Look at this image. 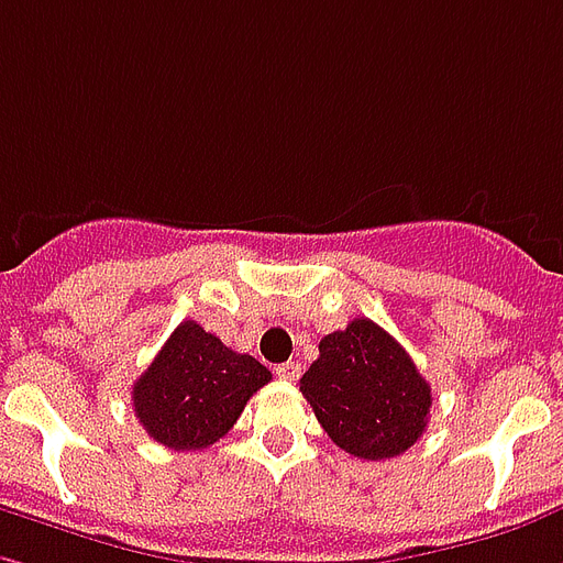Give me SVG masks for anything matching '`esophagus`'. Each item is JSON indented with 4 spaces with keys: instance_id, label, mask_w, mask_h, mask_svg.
Instances as JSON below:
<instances>
[{
    "instance_id": "1",
    "label": "esophagus",
    "mask_w": 563,
    "mask_h": 563,
    "mask_svg": "<svg viewBox=\"0 0 563 563\" xmlns=\"http://www.w3.org/2000/svg\"><path fill=\"white\" fill-rule=\"evenodd\" d=\"M277 376L286 378V382H295V378L301 376V364L298 361H286V364L277 366Z\"/></svg>"
}]
</instances>
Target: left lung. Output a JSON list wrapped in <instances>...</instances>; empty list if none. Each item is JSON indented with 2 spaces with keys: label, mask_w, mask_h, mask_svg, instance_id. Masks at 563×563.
<instances>
[{
  "label": "left lung",
  "mask_w": 563,
  "mask_h": 563,
  "mask_svg": "<svg viewBox=\"0 0 563 563\" xmlns=\"http://www.w3.org/2000/svg\"><path fill=\"white\" fill-rule=\"evenodd\" d=\"M301 394L336 448L373 462L409 451L432 406L430 382L409 352L369 319L322 336Z\"/></svg>",
  "instance_id": "left-lung-1"
}]
</instances>
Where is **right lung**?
<instances>
[{"mask_svg": "<svg viewBox=\"0 0 563 563\" xmlns=\"http://www.w3.org/2000/svg\"><path fill=\"white\" fill-rule=\"evenodd\" d=\"M268 382L256 357L232 352L187 319L133 382V411L164 448L202 451L232 430L247 399Z\"/></svg>", "mask_w": 563, "mask_h": 563, "instance_id": "obj_1", "label": "right lung"}]
</instances>
